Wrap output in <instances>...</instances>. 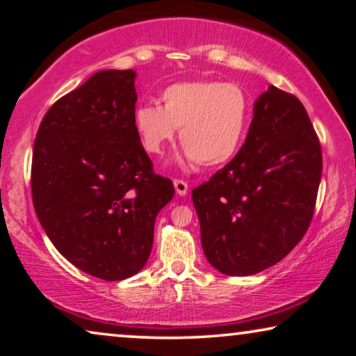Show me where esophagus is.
<instances>
[{"mask_svg":"<svg viewBox=\"0 0 356 356\" xmlns=\"http://www.w3.org/2000/svg\"><path fill=\"white\" fill-rule=\"evenodd\" d=\"M175 189H177V194L179 196H186L188 194V183L183 181V179H173Z\"/></svg>","mask_w":356,"mask_h":356,"instance_id":"esophagus-1","label":"esophagus"}]
</instances>
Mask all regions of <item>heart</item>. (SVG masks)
I'll list each match as a JSON object with an SVG mask.
<instances>
[{"instance_id":"heart-1","label":"heart","mask_w":356,"mask_h":356,"mask_svg":"<svg viewBox=\"0 0 356 356\" xmlns=\"http://www.w3.org/2000/svg\"><path fill=\"white\" fill-rule=\"evenodd\" d=\"M162 106L139 105L134 129L149 154L159 155L179 129L184 159L217 167L235 157L245 140L251 105L236 84L186 81L168 86L160 95Z\"/></svg>"}]
</instances>
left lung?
<instances>
[{"mask_svg":"<svg viewBox=\"0 0 356 356\" xmlns=\"http://www.w3.org/2000/svg\"><path fill=\"white\" fill-rule=\"evenodd\" d=\"M321 173V144L303 104L269 86L238 154L193 189L212 267L243 277L284 259L308 230Z\"/></svg>","mask_w":356,"mask_h":356,"instance_id":"left-lung-1","label":"left lung"}]
</instances>
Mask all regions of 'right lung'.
<instances>
[{"label":"right lung","instance_id":"add662e5","mask_svg":"<svg viewBox=\"0 0 356 356\" xmlns=\"http://www.w3.org/2000/svg\"><path fill=\"white\" fill-rule=\"evenodd\" d=\"M133 70H106L55 102L33 143L32 201L47 236L102 280L138 274L172 179L154 173L136 134Z\"/></svg>","mask_w":356,"mask_h":356}]
</instances>
